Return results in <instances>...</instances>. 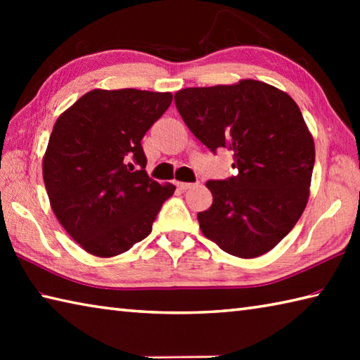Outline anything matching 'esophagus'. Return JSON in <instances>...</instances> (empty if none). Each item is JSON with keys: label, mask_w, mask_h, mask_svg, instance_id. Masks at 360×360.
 I'll return each mask as SVG.
<instances>
[{"label": "esophagus", "mask_w": 360, "mask_h": 360, "mask_svg": "<svg viewBox=\"0 0 360 360\" xmlns=\"http://www.w3.org/2000/svg\"><path fill=\"white\" fill-rule=\"evenodd\" d=\"M195 184L193 182H178V187L181 191H187V188H192Z\"/></svg>", "instance_id": "esophagus-1"}]
</instances>
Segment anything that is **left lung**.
<instances>
[{"instance_id": "obj_1", "label": "left lung", "mask_w": 360, "mask_h": 360, "mask_svg": "<svg viewBox=\"0 0 360 360\" xmlns=\"http://www.w3.org/2000/svg\"><path fill=\"white\" fill-rule=\"evenodd\" d=\"M174 103L188 130L212 154L219 148L233 152L231 167L238 169L206 182L212 205L197 214L203 235L236 257L268 252L294 229L308 202L314 141L300 108L252 79L179 90Z\"/></svg>"}]
</instances>
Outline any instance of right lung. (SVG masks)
<instances>
[{"mask_svg": "<svg viewBox=\"0 0 360 360\" xmlns=\"http://www.w3.org/2000/svg\"><path fill=\"white\" fill-rule=\"evenodd\" d=\"M173 95L92 90L57 119L42 176L58 222L85 251L112 257L150 233L174 186L146 173L141 139Z\"/></svg>", "mask_w": 360, "mask_h": 360, "instance_id": "obj_1", "label": "right lung"}]
</instances>
